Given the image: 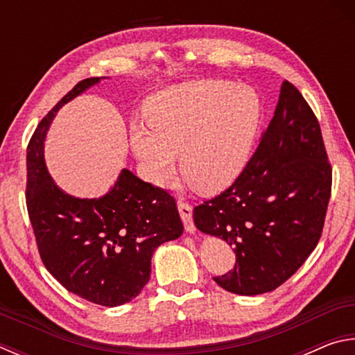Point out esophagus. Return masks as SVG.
Listing matches in <instances>:
<instances>
[{
	"instance_id": "esophagus-1",
	"label": "esophagus",
	"mask_w": 355,
	"mask_h": 355,
	"mask_svg": "<svg viewBox=\"0 0 355 355\" xmlns=\"http://www.w3.org/2000/svg\"><path fill=\"white\" fill-rule=\"evenodd\" d=\"M178 211H180V218H182L183 224H184V230L189 233H194L196 225H194V220H192V207L186 202H180Z\"/></svg>"
}]
</instances>
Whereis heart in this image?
<instances>
[{
    "label": "heart",
    "instance_id": "1",
    "mask_svg": "<svg viewBox=\"0 0 355 355\" xmlns=\"http://www.w3.org/2000/svg\"><path fill=\"white\" fill-rule=\"evenodd\" d=\"M261 105L254 89L196 81L167 89L147 103L148 122L130 127V144L147 182L164 184L175 172L203 194L228 188L248 166Z\"/></svg>",
    "mask_w": 355,
    "mask_h": 355
}]
</instances>
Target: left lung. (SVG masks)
<instances>
[{"mask_svg": "<svg viewBox=\"0 0 355 355\" xmlns=\"http://www.w3.org/2000/svg\"><path fill=\"white\" fill-rule=\"evenodd\" d=\"M330 188L320 123L297 89L284 81L271 123L241 175L194 208L196 227L236 254L235 269L214 277L216 284L255 296L290 279L320 241Z\"/></svg>", "mask_w": 355, "mask_h": 355, "instance_id": "1", "label": "left lung"}]
</instances>
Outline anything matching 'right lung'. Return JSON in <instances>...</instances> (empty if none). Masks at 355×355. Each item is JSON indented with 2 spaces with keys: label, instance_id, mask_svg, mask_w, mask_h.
Masks as SVG:
<instances>
[{
  "label": "right lung",
  "instance_id": "right-lung-1",
  "mask_svg": "<svg viewBox=\"0 0 355 355\" xmlns=\"http://www.w3.org/2000/svg\"><path fill=\"white\" fill-rule=\"evenodd\" d=\"M101 78L76 84L42 119L26 152V205L45 268L65 290L103 307L130 302L147 285L158 245L182 236L177 203L122 169L98 199L62 191L46 169L44 142L61 107Z\"/></svg>",
  "mask_w": 355,
  "mask_h": 355
}]
</instances>
